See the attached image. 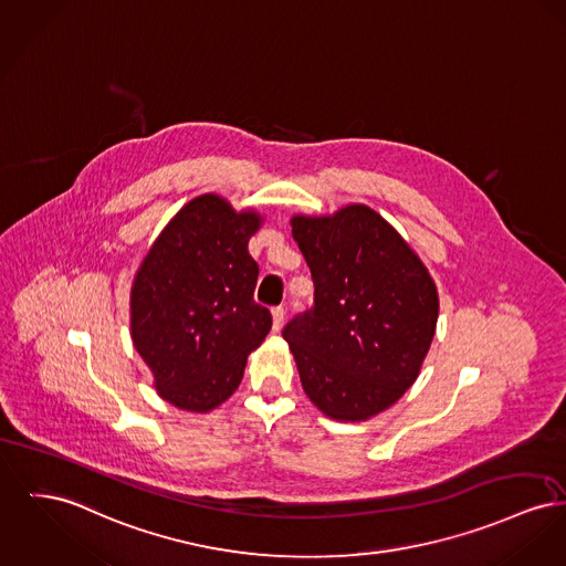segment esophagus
I'll return each mask as SVG.
<instances>
[{
  "mask_svg": "<svg viewBox=\"0 0 566 566\" xmlns=\"http://www.w3.org/2000/svg\"><path fill=\"white\" fill-rule=\"evenodd\" d=\"M271 316H273V329L280 332L282 325H284V307H273Z\"/></svg>",
  "mask_w": 566,
  "mask_h": 566,
  "instance_id": "esophagus-1",
  "label": "esophagus"
}]
</instances>
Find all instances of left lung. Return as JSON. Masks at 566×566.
Masks as SVG:
<instances>
[{"instance_id": "1", "label": "left lung", "mask_w": 566, "mask_h": 566, "mask_svg": "<svg viewBox=\"0 0 566 566\" xmlns=\"http://www.w3.org/2000/svg\"><path fill=\"white\" fill-rule=\"evenodd\" d=\"M314 277V310L282 332L310 401L359 423L419 378L438 323V289L410 243L371 207L291 218Z\"/></svg>"}]
</instances>
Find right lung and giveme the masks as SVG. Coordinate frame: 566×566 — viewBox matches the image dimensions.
Masks as SVG:
<instances>
[{"instance_id":"1","label":"right lung","mask_w":566,"mask_h":566,"mask_svg":"<svg viewBox=\"0 0 566 566\" xmlns=\"http://www.w3.org/2000/svg\"><path fill=\"white\" fill-rule=\"evenodd\" d=\"M265 222L216 192L188 200L149 245L130 289V337L154 389L179 410L211 412L233 396L271 314L254 303L248 243Z\"/></svg>"}]
</instances>
